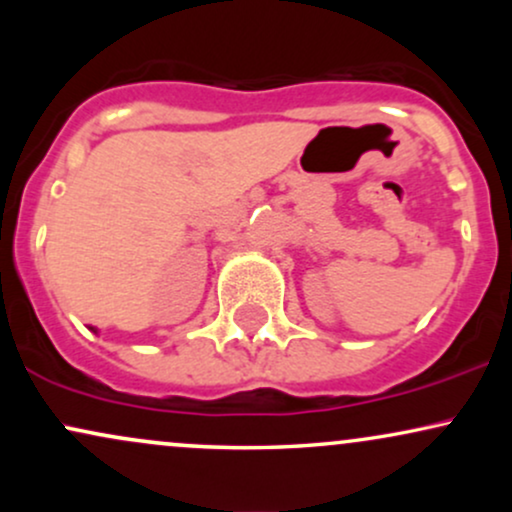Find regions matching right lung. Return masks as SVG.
Instances as JSON below:
<instances>
[{
  "label": "right lung",
  "instance_id": "right-lung-1",
  "mask_svg": "<svg viewBox=\"0 0 512 512\" xmlns=\"http://www.w3.org/2000/svg\"><path fill=\"white\" fill-rule=\"evenodd\" d=\"M91 330H93V327H91ZM93 332H96V330H93Z\"/></svg>",
  "mask_w": 512,
  "mask_h": 512
}]
</instances>
